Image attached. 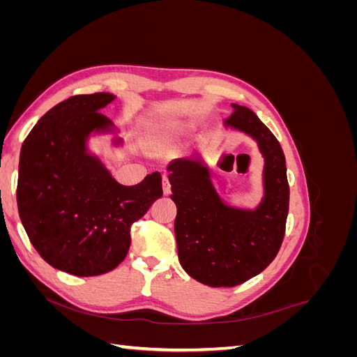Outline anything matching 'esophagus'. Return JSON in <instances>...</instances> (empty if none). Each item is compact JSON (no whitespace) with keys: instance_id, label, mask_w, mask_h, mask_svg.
I'll use <instances>...</instances> for the list:
<instances>
[{"instance_id":"esophagus-1","label":"esophagus","mask_w":357,"mask_h":357,"mask_svg":"<svg viewBox=\"0 0 357 357\" xmlns=\"http://www.w3.org/2000/svg\"><path fill=\"white\" fill-rule=\"evenodd\" d=\"M162 189H164V195H169L171 193V183L167 174H164V177H162Z\"/></svg>"}]
</instances>
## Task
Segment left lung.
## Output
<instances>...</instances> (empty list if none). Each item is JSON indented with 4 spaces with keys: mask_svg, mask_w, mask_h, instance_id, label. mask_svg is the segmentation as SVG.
Listing matches in <instances>:
<instances>
[{
    "mask_svg": "<svg viewBox=\"0 0 357 357\" xmlns=\"http://www.w3.org/2000/svg\"><path fill=\"white\" fill-rule=\"evenodd\" d=\"M226 125L252 135L265 158V197L255 210L225 205L197 159L168 165L178 261L197 282L234 287L262 273L282 247L289 213L286 159L274 134L247 107L234 104Z\"/></svg>",
    "mask_w": 357,
    "mask_h": 357,
    "instance_id": "8db88e82",
    "label": "left lung"
}]
</instances>
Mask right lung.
I'll return each mask as SVG.
<instances>
[{"instance_id":"1","label":"right lung","mask_w":357,"mask_h":357,"mask_svg":"<svg viewBox=\"0 0 357 357\" xmlns=\"http://www.w3.org/2000/svg\"><path fill=\"white\" fill-rule=\"evenodd\" d=\"M112 93L74 95L31 129L20 149L17 210L31 244L59 271L110 273L128 255L131 226L159 199L160 172L135 186L112 177L86 153V138L112 122L100 110Z\"/></svg>"}]
</instances>
